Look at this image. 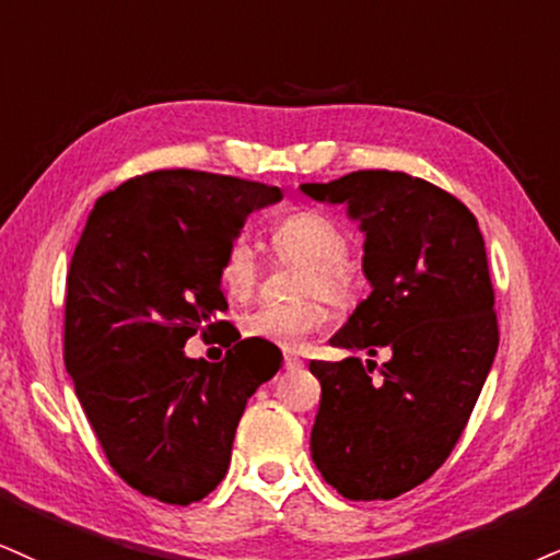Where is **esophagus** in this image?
I'll return each instance as SVG.
<instances>
[{
  "mask_svg": "<svg viewBox=\"0 0 560 560\" xmlns=\"http://www.w3.org/2000/svg\"><path fill=\"white\" fill-rule=\"evenodd\" d=\"M285 369L288 371H299V369H303V361H301V358H295V355H285Z\"/></svg>",
  "mask_w": 560,
  "mask_h": 560,
  "instance_id": "1",
  "label": "esophagus"
}]
</instances>
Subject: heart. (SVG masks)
I'll use <instances>...</instances> for the list:
<instances>
[{"mask_svg": "<svg viewBox=\"0 0 560 560\" xmlns=\"http://www.w3.org/2000/svg\"><path fill=\"white\" fill-rule=\"evenodd\" d=\"M275 252L306 265L301 275V293L319 291L337 299L348 291V252L345 231L332 218L316 210H295L278 218L269 231ZM220 282L233 299H246L259 280L257 248L246 236H233L220 257ZM327 327V312L319 301H267L244 314L241 332L280 350H301L308 337Z\"/></svg>", "mask_w": 560, "mask_h": 560, "instance_id": "1", "label": "heart"}]
</instances>
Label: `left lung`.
Segmentation results:
<instances>
[{
  "instance_id": "8db88e82",
  "label": "left lung",
  "mask_w": 560,
  "mask_h": 560,
  "mask_svg": "<svg viewBox=\"0 0 560 560\" xmlns=\"http://www.w3.org/2000/svg\"><path fill=\"white\" fill-rule=\"evenodd\" d=\"M301 191L342 205L363 233L371 295L329 345L392 353L382 384L358 358L308 363L322 384L312 459L345 499H395L444 465L499 350L486 241L459 199L399 171H355Z\"/></svg>"
}]
</instances>
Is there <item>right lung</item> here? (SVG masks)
<instances>
[{"label": "right lung", "mask_w": 560, "mask_h": 560, "mask_svg": "<svg viewBox=\"0 0 560 560\" xmlns=\"http://www.w3.org/2000/svg\"><path fill=\"white\" fill-rule=\"evenodd\" d=\"M280 199L278 186L178 168L129 178L90 210L67 275V374L112 467L150 499L215 491L246 399L278 374L267 342L236 340L220 363L184 345L228 323L223 248Z\"/></svg>", "instance_id": "1"}]
</instances>
